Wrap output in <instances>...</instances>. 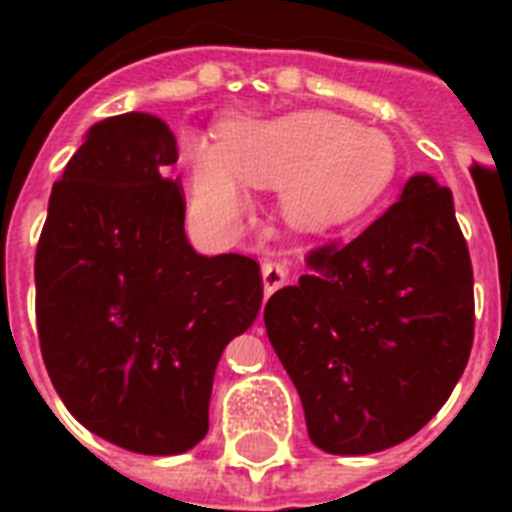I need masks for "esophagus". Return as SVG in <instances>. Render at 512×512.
I'll return each mask as SVG.
<instances>
[{
  "mask_svg": "<svg viewBox=\"0 0 512 512\" xmlns=\"http://www.w3.org/2000/svg\"><path fill=\"white\" fill-rule=\"evenodd\" d=\"M287 281V265L281 260H265L263 263V289L265 295H273Z\"/></svg>",
  "mask_w": 512,
  "mask_h": 512,
  "instance_id": "34e87169",
  "label": "esophagus"
}]
</instances>
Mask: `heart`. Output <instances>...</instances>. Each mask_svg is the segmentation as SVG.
Returning a JSON list of instances; mask_svg holds the SVG:
<instances>
[{"instance_id":"1","label":"heart","mask_w":512,"mask_h":512,"mask_svg":"<svg viewBox=\"0 0 512 512\" xmlns=\"http://www.w3.org/2000/svg\"><path fill=\"white\" fill-rule=\"evenodd\" d=\"M183 164L193 209L215 228H233L244 217L247 185H279L289 223L329 228L380 199L396 172V148L385 132L308 108L228 124L217 148L188 138Z\"/></svg>"}]
</instances>
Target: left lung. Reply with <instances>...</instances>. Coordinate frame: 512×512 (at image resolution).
<instances>
[{"instance_id":"left-lung-1","label":"left lung","mask_w":512,"mask_h":512,"mask_svg":"<svg viewBox=\"0 0 512 512\" xmlns=\"http://www.w3.org/2000/svg\"><path fill=\"white\" fill-rule=\"evenodd\" d=\"M265 305L308 436L329 454L412 438L452 396L473 348V268L452 191L412 175L385 215L313 249Z\"/></svg>"}]
</instances>
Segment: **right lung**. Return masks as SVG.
I'll use <instances>...</instances> for the list:
<instances>
[{
  "label": "right lung",
  "instance_id": "right-lung-1",
  "mask_svg": "<svg viewBox=\"0 0 512 512\" xmlns=\"http://www.w3.org/2000/svg\"><path fill=\"white\" fill-rule=\"evenodd\" d=\"M175 135L159 116L92 124L36 247V329L63 404L138 454H183L209 430L225 345L263 303L260 265L188 244L185 199L164 177Z\"/></svg>",
  "mask_w": 512,
  "mask_h": 512
}]
</instances>
